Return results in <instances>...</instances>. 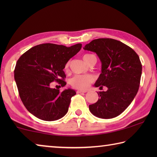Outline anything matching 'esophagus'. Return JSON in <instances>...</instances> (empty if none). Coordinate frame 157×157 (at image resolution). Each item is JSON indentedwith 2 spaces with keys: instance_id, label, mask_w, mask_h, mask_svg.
<instances>
[{
  "instance_id": "34e87169",
  "label": "esophagus",
  "mask_w": 157,
  "mask_h": 157,
  "mask_svg": "<svg viewBox=\"0 0 157 157\" xmlns=\"http://www.w3.org/2000/svg\"><path fill=\"white\" fill-rule=\"evenodd\" d=\"M86 92H87V91H82V90H78V91H76L77 94H82V93H86Z\"/></svg>"
}]
</instances>
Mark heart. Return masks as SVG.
Segmentation results:
<instances>
[{
  "label": "heart",
  "mask_w": 157,
  "mask_h": 157,
  "mask_svg": "<svg viewBox=\"0 0 157 157\" xmlns=\"http://www.w3.org/2000/svg\"><path fill=\"white\" fill-rule=\"evenodd\" d=\"M93 57H95L94 55L85 54L83 56V59L84 61V62L87 64L90 59ZM69 65H70V62H69L66 63L65 65L64 68L66 72L68 71ZM94 77L91 75H78L74 76L73 78L71 79V86L75 89L85 90L89 88L90 85L94 82Z\"/></svg>",
  "instance_id": "1"
}]
</instances>
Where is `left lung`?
Returning <instances> with one entry per match:
<instances>
[{
    "label": "left lung",
    "mask_w": 157,
    "mask_h": 157,
    "mask_svg": "<svg viewBox=\"0 0 157 157\" xmlns=\"http://www.w3.org/2000/svg\"><path fill=\"white\" fill-rule=\"evenodd\" d=\"M94 52L102 62V73L95 87L106 86L98 93L100 98L89 105V110L101 118H112L126 109L139 91L142 64L132 48L109 38L94 39L84 48Z\"/></svg>",
    "instance_id": "left-lung-1"
}]
</instances>
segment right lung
Instances as JSON below:
<instances>
[{
    "label": "right lung",
    "mask_w": 157,
    "mask_h": 157,
    "mask_svg": "<svg viewBox=\"0 0 157 157\" xmlns=\"http://www.w3.org/2000/svg\"><path fill=\"white\" fill-rule=\"evenodd\" d=\"M81 48V44L71 47L43 44L31 48L18 59L14 79L18 94L25 108L36 118L53 121L68 112L75 91L68 89L61 92L50 86L52 82L65 86L63 68Z\"/></svg>",
    "instance_id": "right-lung-1"
}]
</instances>
